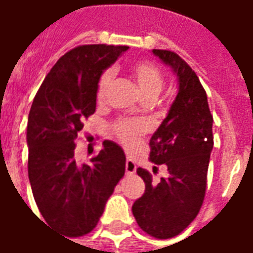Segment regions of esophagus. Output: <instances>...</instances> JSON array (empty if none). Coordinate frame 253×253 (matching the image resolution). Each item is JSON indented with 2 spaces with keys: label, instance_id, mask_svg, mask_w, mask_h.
Returning <instances> with one entry per match:
<instances>
[{
  "label": "esophagus",
  "instance_id": "34e87169",
  "mask_svg": "<svg viewBox=\"0 0 253 253\" xmlns=\"http://www.w3.org/2000/svg\"><path fill=\"white\" fill-rule=\"evenodd\" d=\"M137 170V165H135V163L132 161L130 157H127L126 159V172L127 173H134Z\"/></svg>",
  "mask_w": 253,
  "mask_h": 253
}]
</instances>
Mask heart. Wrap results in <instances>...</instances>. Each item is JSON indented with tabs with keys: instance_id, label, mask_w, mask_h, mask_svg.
Instances as JSON below:
<instances>
[{
	"instance_id": "obj_1",
	"label": "heart",
	"mask_w": 253,
	"mask_h": 253,
	"mask_svg": "<svg viewBox=\"0 0 253 253\" xmlns=\"http://www.w3.org/2000/svg\"><path fill=\"white\" fill-rule=\"evenodd\" d=\"M130 74L137 84L143 99L154 100L164 86L163 73L160 72L159 67L153 63L146 62V61H138V62L132 63L130 67ZM110 84L111 72H104L100 77L99 83H97V89H96V97L99 101L104 99ZM112 128H114L116 137L119 138V141L128 146L137 142L139 137L145 132V126L142 123L126 121V119H121L116 122Z\"/></svg>"
}]
</instances>
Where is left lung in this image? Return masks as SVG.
I'll list each match as a JSON object with an SVG mask.
<instances>
[{"instance_id": "8db88e82", "label": "left lung", "mask_w": 253, "mask_h": 253, "mask_svg": "<svg viewBox=\"0 0 253 253\" xmlns=\"http://www.w3.org/2000/svg\"><path fill=\"white\" fill-rule=\"evenodd\" d=\"M153 54L177 76L179 92L149 142V159L167 165L168 175L153 181L150 172L138 168L145 194L134 202L132 214L143 232L164 240L181 233L201 210L214 138L207 94L195 72L176 52Z\"/></svg>"}]
</instances>
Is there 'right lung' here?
Returning a JSON list of instances; mask_svg holds the SVG:
<instances>
[{"mask_svg": "<svg viewBox=\"0 0 253 253\" xmlns=\"http://www.w3.org/2000/svg\"><path fill=\"white\" fill-rule=\"evenodd\" d=\"M127 46L85 44L58 59L36 93L27 126L28 177L48 228L67 237L93 230L126 168L123 149L104 141L89 164L74 149L85 119L96 111L101 74Z\"/></svg>", "mask_w": 253, "mask_h": 253, "instance_id": "1", "label": "right lung"}]
</instances>
